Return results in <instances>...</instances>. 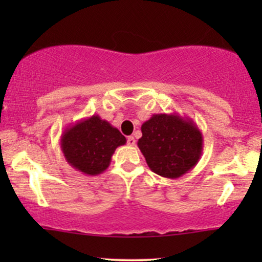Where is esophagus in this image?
<instances>
[{"label":"esophagus","mask_w":262,"mask_h":262,"mask_svg":"<svg viewBox=\"0 0 262 262\" xmlns=\"http://www.w3.org/2000/svg\"><path fill=\"white\" fill-rule=\"evenodd\" d=\"M127 143L129 146H134L135 145V138L134 137H128L127 138Z\"/></svg>","instance_id":"esophagus-1"}]
</instances>
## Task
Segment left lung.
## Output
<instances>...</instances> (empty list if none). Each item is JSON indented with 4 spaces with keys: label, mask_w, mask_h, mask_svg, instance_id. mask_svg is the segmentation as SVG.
<instances>
[{
    "label": "left lung",
    "mask_w": 262,
    "mask_h": 262,
    "mask_svg": "<svg viewBox=\"0 0 262 262\" xmlns=\"http://www.w3.org/2000/svg\"><path fill=\"white\" fill-rule=\"evenodd\" d=\"M138 140L141 154L152 172L179 179L191 171L203 151V137L197 124L179 113L152 114L141 125Z\"/></svg>",
    "instance_id": "left-lung-1"
}]
</instances>
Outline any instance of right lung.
Listing matches in <instances>:
<instances>
[{
  "mask_svg": "<svg viewBox=\"0 0 262 262\" xmlns=\"http://www.w3.org/2000/svg\"><path fill=\"white\" fill-rule=\"evenodd\" d=\"M124 135L98 114L68 125L60 138V148L70 166L89 176L100 175L110 166Z\"/></svg>",
  "mask_w": 262,
  "mask_h": 262,
  "instance_id": "right-lung-1",
  "label": "right lung"
}]
</instances>
